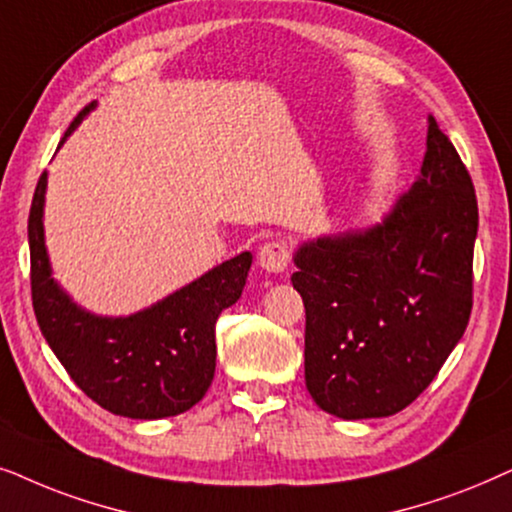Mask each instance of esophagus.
Wrapping results in <instances>:
<instances>
[{"label": "esophagus", "instance_id": "obj_1", "mask_svg": "<svg viewBox=\"0 0 512 512\" xmlns=\"http://www.w3.org/2000/svg\"><path fill=\"white\" fill-rule=\"evenodd\" d=\"M260 264L262 269L274 271V274L285 271L290 264V245L285 241H278V238L276 241H267L260 248Z\"/></svg>", "mask_w": 512, "mask_h": 512}]
</instances>
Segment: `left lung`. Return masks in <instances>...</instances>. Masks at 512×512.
Masks as SVG:
<instances>
[{
	"label": "left lung",
	"mask_w": 512,
	"mask_h": 512,
	"mask_svg": "<svg viewBox=\"0 0 512 512\" xmlns=\"http://www.w3.org/2000/svg\"><path fill=\"white\" fill-rule=\"evenodd\" d=\"M428 121L419 180L384 224L318 238L295 255L306 388L335 417L405 410L468 325L478 199L459 152Z\"/></svg>",
	"instance_id": "obj_1"
}]
</instances>
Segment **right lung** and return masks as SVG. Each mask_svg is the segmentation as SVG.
Returning a JSON list of instances; mask_svg holds the SVG:
<instances>
[{
	"instance_id": "1",
	"label": "right lung",
	"mask_w": 512,
	"mask_h": 512,
	"mask_svg": "<svg viewBox=\"0 0 512 512\" xmlns=\"http://www.w3.org/2000/svg\"><path fill=\"white\" fill-rule=\"evenodd\" d=\"M86 105L65 131H74ZM63 138V140H65ZM46 170L34 189L30 238V288L39 330L74 384L102 410L128 419H163L199 403L215 374V320L241 297L252 255L234 257L152 309L128 318L81 311L51 278L44 248Z\"/></svg>"
}]
</instances>
